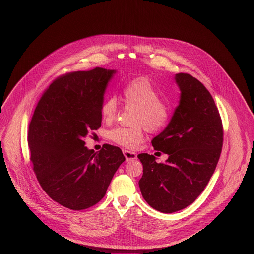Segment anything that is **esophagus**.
<instances>
[{
  "mask_svg": "<svg viewBox=\"0 0 254 254\" xmlns=\"http://www.w3.org/2000/svg\"><path fill=\"white\" fill-rule=\"evenodd\" d=\"M123 152H124V155H125L127 161H134L136 159V154L135 153L127 151V150H124Z\"/></svg>",
  "mask_w": 254,
  "mask_h": 254,
  "instance_id": "esophagus-1",
  "label": "esophagus"
}]
</instances>
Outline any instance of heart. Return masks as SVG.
<instances>
[{"label":"heart","instance_id":"obj_1","mask_svg":"<svg viewBox=\"0 0 254 254\" xmlns=\"http://www.w3.org/2000/svg\"><path fill=\"white\" fill-rule=\"evenodd\" d=\"M126 106L133 108L131 127H116L110 131V138L127 149H134L144 139L143 127L151 132L161 130L170 118L168 104L160 99V94L148 77L139 76L131 79L123 90ZM119 102L116 96H107L101 103V118L106 123L116 120Z\"/></svg>","mask_w":254,"mask_h":254}]
</instances>
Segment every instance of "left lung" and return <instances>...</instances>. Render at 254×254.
<instances>
[{"label":"left lung","mask_w":254,"mask_h":254,"mask_svg":"<svg viewBox=\"0 0 254 254\" xmlns=\"http://www.w3.org/2000/svg\"><path fill=\"white\" fill-rule=\"evenodd\" d=\"M175 79L181 90L179 105L164 131L152 140L154 149L169 158L157 163L153 155H137L143 172L138 182L141 195L163 213L182 210L197 199L223 146L222 121L210 92L188 73H178Z\"/></svg>","instance_id":"left-lung-1"}]
</instances>
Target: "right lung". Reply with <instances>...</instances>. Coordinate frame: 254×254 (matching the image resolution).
<instances>
[{
	"mask_svg": "<svg viewBox=\"0 0 254 254\" xmlns=\"http://www.w3.org/2000/svg\"><path fill=\"white\" fill-rule=\"evenodd\" d=\"M116 70L100 67L60 75L44 91L29 124L30 161L39 184L58 204L84 210L97 204L126 158L104 143L94 153L85 138L101 126L100 106Z\"/></svg>",
	"mask_w": 254,
	"mask_h": 254,
	"instance_id": "right-lung-1",
	"label": "right lung"
}]
</instances>
